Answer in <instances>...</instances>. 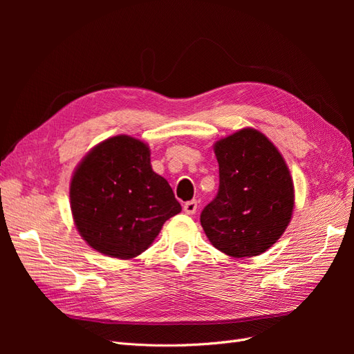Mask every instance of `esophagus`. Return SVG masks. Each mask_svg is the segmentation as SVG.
Returning <instances> with one entry per match:
<instances>
[{"label": "esophagus", "mask_w": 354, "mask_h": 354, "mask_svg": "<svg viewBox=\"0 0 354 354\" xmlns=\"http://www.w3.org/2000/svg\"><path fill=\"white\" fill-rule=\"evenodd\" d=\"M183 209H185L186 214H189V216H192V214H195L196 209H198V201L194 199V201L186 202L185 205H183Z\"/></svg>", "instance_id": "obj_1"}]
</instances>
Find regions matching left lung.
<instances>
[{
  "instance_id": "obj_1",
  "label": "left lung",
  "mask_w": 354,
  "mask_h": 354,
  "mask_svg": "<svg viewBox=\"0 0 354 354\" xmlns=\"http://www.w3.org/2000/svg\"><path fill=\"white\" fill-rule=\"evenodd\" d=\"M218 160L217 196L201 212L209 242L234 259L267 251L291 221L294 183L274 145L243 128L214 145Z\"/></svg>"
}]
</instances>
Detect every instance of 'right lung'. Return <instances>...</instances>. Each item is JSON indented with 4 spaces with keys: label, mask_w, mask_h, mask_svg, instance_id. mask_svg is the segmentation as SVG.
Returning a JSON list of instances; mask_svg holds the SVG:
<instances>
[{
    "label": "right lung",
    "mask_w": 354,
    "mask_h": 354,
    "mask_svg": "<svg viewBox=\"0 0 354 354\" xmlns=\"http://www.w3.org/2000/svg\"><path fill=\"white\" fill-rule=\"evenodd\" d=\"M75 226L91 248L130 260L146 251L181 211L168 181L151 165L147 145L115 136L88 152L71 181Z\"/></svg>",
    "instance_id": "1"
}]
</instances>
